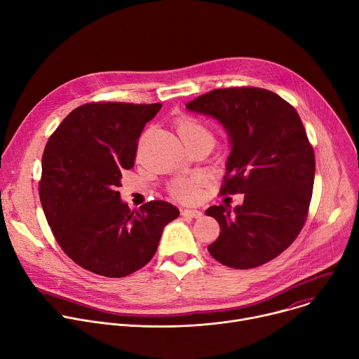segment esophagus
I'll use <instances>...</instances> for the list:
<instances>
[{"instance_id":"1","label":"esophagus","mask_w":359,"mask_h":359,"mask_svg":"<svg viewBox=\"0 0 359 359\" xmlns=\"http://www.w3.org/2000/svg\"><path fill=\"white\" fill-rule=\"evenodd\" d=\"M182 215L184 217H193V219H198L203 216V213L200 210H193V209H184V210H182Z\"/></svg>"}]
</instances>
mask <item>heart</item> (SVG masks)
Wrapping results in <instances>:
<instances>
[{
	"instance_id": "obj_1",
	"label": "heart",
	"mask_w": 359,
	"mask_h": 359,
	"mask_svg": "<svg viewBox=\"0 0 359 359\" xmlns=\"http://www.w3.org/2000/svg\"><path fill=\"white\" fill-rule=\"evenodd\" d=\"M177 133L183 142L196 137H206L213 142L212 132L196 119L184 118L177 122ZM170 193L182 201H193L200 197L201 182L198 177H179L172 182Z\"/></svg>"
}]
</instances>
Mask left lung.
Returning a JSON list of instances; mask_svg holds the SVG:
<instances>
[{"label":"left lung","instance_id":"8db88e82","mask_svg":"<svg viewBox=\"0 0 359 359\" xmlns=\"http://www.w3.org/2000/svg\"><path fill=\"white\" fill-rule=\"evenodd\" d=\"M186 109L223 126L231 150L222 193L244 194L233 210H206L222 227L209 252L231 269L266 264L295 240L311 201L316 156L297 111L260 88L215 89Z\"/></svg>","mask_w":359,"mask_h":359}]
</instances>
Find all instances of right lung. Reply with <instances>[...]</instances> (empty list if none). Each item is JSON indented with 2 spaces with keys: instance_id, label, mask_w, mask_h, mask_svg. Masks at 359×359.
Segmentation results:
<instances>
[{
  "instance_id": "add662e5",
  "label": "right lung",
  "mask_w": 359,
  "mask_h": 359,
  "mask_svg": "<svg viewBox=\"0 0 359 359\" xmlns=\"http://www.w3.org/2000/svg\"><path fill=\"white\" fill-rule=\"evenodd\" d=\"M161 104H86L49 137L39 197L48 224L69 257L95 274L126 277L155 255L163 229L179 216L165 200L130 210L122 172L133 168L137 139Z\"/></svg>"
}]
</instances>
